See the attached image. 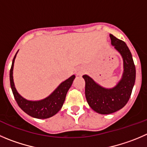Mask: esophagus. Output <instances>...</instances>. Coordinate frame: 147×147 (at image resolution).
I'll return each mask as SVG.
<instances>
[{
    "label": "esophagus",
    "mask_w": 147,
    "mask_h": 147,
    "mask_svg": "<svg viewBox=\"0 0 147 147\" xmlns=\"http://www.w3.org/2000/svg\"><path fill=\"white\" fill-rule=\"evenodd\" d=\"M84 70H82V69H77L76 71V74L77 75V76H82V74H84Z\"/></svg>",
    "instance_id": "34e87169"
}]
</instances>
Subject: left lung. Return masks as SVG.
<instances>
[{
  "instance_id": "1",
  "label": "left lung",
  "mask_w": 147,
  "mask_h": 147,
  "mask_svg": "<svg viewBox=\"0 0 147 147\" xmlns=\"http://www.w3.org/2000/svg\"><path fill=\"white\" fill-rule=\"evenodd\" d=\"M112 45L119 53L123 61L122 78L115 86L102 87L87 75L85 80V96L91 108L97 113L111 114L121 110L131 97L136 80V68L131 51L125 42L110 34Z\"/></svg>"
}]
</instances>
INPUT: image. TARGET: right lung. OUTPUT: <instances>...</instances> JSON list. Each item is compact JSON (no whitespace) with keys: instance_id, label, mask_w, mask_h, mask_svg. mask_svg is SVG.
Masks as SVG:
<instances>
[{"instance_id":"add662e5","label":"right lung","mask_w":147,"mask_h":147,"mask_svg":"<svg viewBox=\"0 0 147 147\" xmlns=\"http://www.w3.org/2000/svg\"><path fill=\"white\" fill-rule=\"evenodd\" d=\"M18 53V51H17ZM12 61V65L10 70V84L11 87L12 92L18 105L24 112L30 116L39 119H45L53 116L59 111L65 101V96L72 85L73 82L75 79V75H73L61 84L53 93L46 98L38 101H31L27 100L18 93L15 88L14 82L13 79V69L15 58L16 54Z\"/></svg>"}]
</instances>
